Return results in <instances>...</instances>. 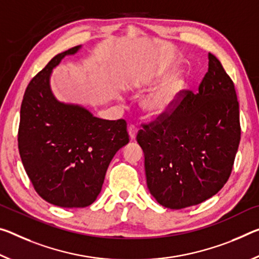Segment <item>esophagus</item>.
Segmentation results:
<instances>
[{
	"label": "esophagus",
	"mask_w": 259,
	"mask_h": 259,
	"mask_svg": "<svg viewBox=\"0 0 259 259\" xmlns=\"http://www.w3.org/2000/svg\"><path fill=\"white\" fill-rule=\"evenodd\" d=\"M128 133H129L130 139H135V138H136L137 133H138V128L136 125H130L129 129H128Z\"/></svg>",
	"instance_id": "esophagus-1"
}]
</instances>
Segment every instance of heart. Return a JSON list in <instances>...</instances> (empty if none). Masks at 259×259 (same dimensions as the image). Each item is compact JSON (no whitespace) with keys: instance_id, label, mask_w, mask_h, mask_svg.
<instances>
[{"instance_id":"1","label":"heart","mask_w":259,"mask_h":259,"mask_svg":"<svg viewBox=\"0 0 259 259\" xmlns=\"http://www.w3.org/2000/svg\"><path fill=\"white\" fill-rule=\"evenodd\" d=\"M184 85L182 78H173L152 92L143 102V107L151 117H160L173 108L176 98ZM136 86H139L137 84Z\"/></svg>"}]
</instances>
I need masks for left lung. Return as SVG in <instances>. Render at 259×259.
Listing matches in <instances>:
<instances>
[{"instance_id":"8db88e82","label":"left lung","mask_w":259,"mask_h":259,"mask_svg":"<svg viewBox=\"0 0 259 259\" xmlns=\"http://www.w3.org/2000/svg\"><path fill=\"white\" fill-rule=\"evenodd\" d=\"M142 126L137 142L147 188L160 205L194 206L228 181L241 139L239 101L231 77L211 53L198 93L182 90L169 112Z\"/></svg>"}]
</instances>
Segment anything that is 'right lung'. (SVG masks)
I'll return each mask as SVG.
<instances>
[{"instance_id":"add662e5","label":"right lung","mask_w":259,"mask_h":259,"mask_svg":"<svg viewBox=\"0 0 259 259\" xmlns=\"http://www.w3.org/2000/svg\"><path fill=\"white\" fill-rule=\"evenodd\" d=\"M80 46L60 53L32 78L20 106L18 150L41 198L60 207H85L100 194L115 153L129 143L126 122L102 120L83 107L57 101L52 69Z\"/></svg>"}]
</instances>
